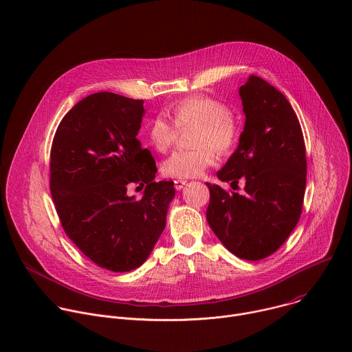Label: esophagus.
<instances>
[{"mask_svg": "<svg viewBox=\"0 0 352 352\" xmlns=\"http://www.w3.org/2000/svg\"><path fill=\"white\" fill-rule=\"evenodd\" d=\"M185 184H186V179H174V186L177 190H181Z\"/></svg>", "mask_w": 352, "mask_h": 352, "instance_id": "obj_1", "label": "esophagus"}]
</instances>
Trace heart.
<instances>
[{
  "mask_svg": "<svg viewBox=\"0 0 352 352\" xmlns=\"http://www.w3.org/2000/svg\"><path fill=\"white\" fill-rule=\"evenodd\" d=\"M173 122L157 114L147 122V139L157 152H167L178 138V129L195 126L190 133L193 147L173 152L162 164L170 178H195L217 163V152L230 155L241 139V122L223 100L209 94L184 97L170 110Z\"/></svg>",
  "mask_w": 352,
  "mask_h": 352,
  "instance_id": "obj_1",
  "label": "heart"
}]
</instances>
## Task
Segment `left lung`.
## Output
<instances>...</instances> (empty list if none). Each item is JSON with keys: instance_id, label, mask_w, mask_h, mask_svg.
<instances>
[{"instance_id": "1", "label": "left lung", "mask_w": 352, "mask_h": 352, "mask_svg": "<svg viewBox=\"0 0 352 352\" xmlns=\"http://www.w3.org/2000/svg\"><path fill=\"white\" fill-rule=\"evenodd\" d=\"M246 117L238 148L217 173L243 192L210 185L206 219L235 256L261 261L287 241L304 206L305 140L285 96L259 76L239 87Z\"/></svg>"}]
</instances>
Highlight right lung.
<instances>
[{
    "label": "right lung",
    "instance_id": "1",
    "mask_svg": "<svg viewBox=\"0 0 352 352\" xmlns=\"http://www.w3.org/2000/svg\"><path fill=\"white\" fill-rule=\"evenodd\" d=\"M143 100L111 91L90 94L60 122L50 153V190L61 226L97 266L131 272L152 252L175 195L156 182V162L136 139ZM145 186L135 201L126 190Z\"/></svg>",
    "mask_w": 352,
    "mask_h": 352
}]
</instances>
